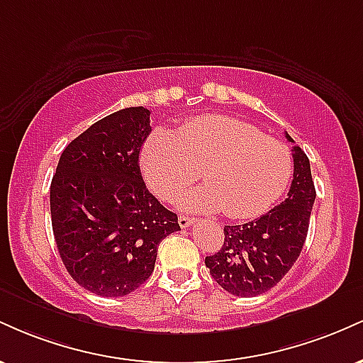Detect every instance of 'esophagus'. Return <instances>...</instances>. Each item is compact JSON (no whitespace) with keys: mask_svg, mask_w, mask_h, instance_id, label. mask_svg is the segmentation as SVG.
<instances>
[{"mask_svg":"<svg viewBox=\"0 0 363 363\" xmlns=\"http://www.w3.org/2000/svg\"><path fill=\"white\" fill-rule=\"evenodd\" d=\"M179 225H181L182 228H187V227H191V225H193V218H191V216L181 215V216H179Z\"/></svg>","mask_w":363,"mask_h":363,"instance_id":"1","label":"esophagus"}]
</instances>
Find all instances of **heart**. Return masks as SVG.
<instances>
[{
  "label": "heart",
  "mask_w": 363,
  "mask_h": 363,
  "mask_svg": "<svg viewBox=\"0 0 363 363\" xmlns=\"http://www.w3.org/2000/svg\"><path fill=\"white\" fill-rule=\"evenodd\" d=\"M150 189L174 201L201 170L205 186L189 191L182 206L218 211L230 220L264 215L280 201L294 176V157L280 140L244 121L205 116L187 121L174 135L152 133L141 152Z\"/></svg>",
  "instance_id": "b5f03b06"
}]
</instances>
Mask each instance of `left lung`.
I'll use <instances>...</instances> for the list:
<instances>
[{
    "label": "left lung",
    "mask_w": 363,
    "mask_h": 363,
    "mask_svg": "<svg viewBox=\"0 0 363 363\" xmlns=\"http://www.w3.org/2000/svg\"><path fill=\"white\" fill-rule=\"evenodd\" d=\"M286 140L295 143L285 133ZM294 179L285 201L259 218L225 225L223 245L205 257L213 280L237 297H256L273 289L301 256L309 230L315 187L309 158L301 147L291 148Z\"/></svg>",
    "instance_id": "left-lung-1"
}]
</instances>
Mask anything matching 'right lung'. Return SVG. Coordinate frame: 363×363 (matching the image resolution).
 Masks as SVG:
<instances>
[{
  "mask_svg": "<svg viewBox=\"0 0 363 363\" xmlns=\"http://www.w3.org/2000/svg\"><path fill=\"white\" fill-rule=\"evenodd\" d=\"M150 111L128 107L97 121L62 150L51 182V222L62 264L101 297L131 294L153 273L177 215L147 189L140 150Z\"/></svg>",
  "mask_w": 363,
  "mask_h": 363,
  "instance_id": "1",
  "label": "right lung"
}]
</instances>
